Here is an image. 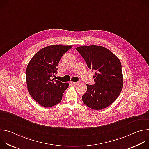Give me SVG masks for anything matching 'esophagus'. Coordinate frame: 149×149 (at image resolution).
I'll return each instance as SVG.
<instances>
[{
  "instance_id": "esophagus-1",
  "label": "esophagus",
  "mask_w": 149,
  "mask_h": 149,
  "mask_svg": "<svg viewBox=\"0 0 149 149\" xmlns=\"http://www.w3.org/2000/svg\"><path fill=\"white\" fill-rule=\"evenodd\" d=\"M71 84L74 85V86H76V85H77L79 82H71Z\"/></svg>"
}]
</instances>
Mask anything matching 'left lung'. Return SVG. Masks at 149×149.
<instances>
[{
	"label": "left lung",
	"mask_w": 149,
	"mask_h": 149,
	"mask_svg": "<svg viewBox=\"0 0 149 149\" xmlns=\"http://www.w3.org/2000/svg\"><path fill=\"white\" fill-rule=\"evenodd\" d=\"M90 69L95 71L94 85L87 84V90L82 96L88 107L100 110L111 105L119 96L123 78L119 59L101 46H81L76 48Z\"/></svg>",
	"instance_id": "left-lung-1"
}]
</instances>
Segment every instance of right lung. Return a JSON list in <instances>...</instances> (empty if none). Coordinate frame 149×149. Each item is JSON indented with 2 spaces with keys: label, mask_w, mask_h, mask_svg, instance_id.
<instances>
[{
  "label": "right lung",
  "mask_w": 149,
  "mask_h": 149,
  "mask_svg": "<svg viewBox=\"0 0 149 149\" xmlns=\"http://www.w3.org/2000/svg\"><path fill=\"white\" fill-rule=\"evenodd\" d=\"M72 45H53L39 50L26 68V84L31 96L42 107H51L59 103L69 84L55 80L57 66Z\"/></svg>",
  "instance_id": "obj_1"
}]
</instances>
